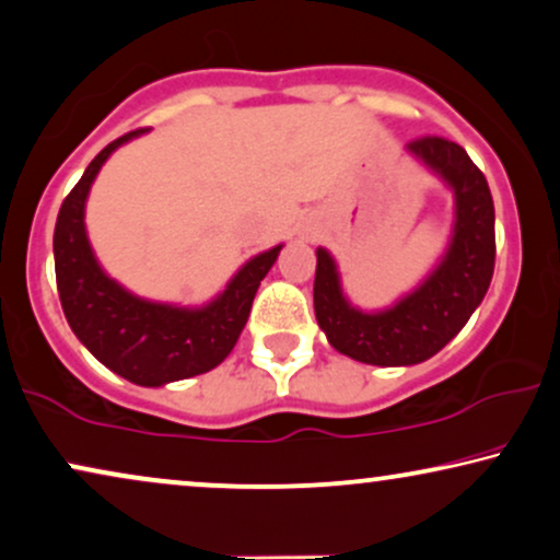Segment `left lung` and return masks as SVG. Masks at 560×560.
<instances>
[{"label":"left lung","instance_id":"8db88e82","mask_svg":"<svg viewBox=\"0 0 560 560\" xmlns=\"http://www.w3.org/2000/svg\"><path fill=\"white\" fill-rule=\"evenodd\" d=\"M406 151L440 174L455 195L447 252L422 285L396 306L365 314L345 298L331 254L316 249V322L334 350L365 365H417L438 354L481 306L497 259L491 190L466 149L447 138L424 136L406 143Z\"/></svg>","mask_w":560,"mask_h":560}]
</instances>
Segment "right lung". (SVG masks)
I'll return each instance as SVG.
<instances>
[{
	"instance_id": "obj_1",
	"label": "right lung",
	"mask_w": 560,
	"mask_h": 560,
	"mask_svg": "<svg viewBox=\"0 0 560 560\" xmlns=\"http://www.w3.org/2000/svg\"><path fill=\"white\" fill-rule=\"evenodd\" d=\"M147 128L115 138L86 166L82 179L61 202L54 231L56 285L63 316L94 358L136 386H164L208 373L234 350L249 318L259 282L282 249L272 246L252 257L221 295L200 308L143 301L107 278L84 229V206L100 166L115 149Z\"/></svg>"
}]
</instances>
